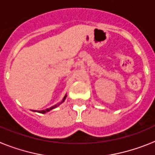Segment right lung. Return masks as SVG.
<instances>
[{"mask_svg":"<svg viewBox=\"0 0 155 155\" xmlns=\"http://www.w3.org/2000/svg\"><path fill=\"white\" fill-rule=\"evenodd\" d=\"M66 98H67V94H66L65 95H64V98H63V100H62V101H61V102H60V103L57 104V105H53V106H51V107H50V108H48V109H45V110H40V111L32 110V112H37V113H42V114H44V113H48V112H50V110H52V109H55V108H57V106H59V105H61V104H62L63 102H64V101H65Z\"/></svg>","mask_w":155,"mask_h":155,"instance_id":"add662e5","label":"right lung"}]
</instances>
